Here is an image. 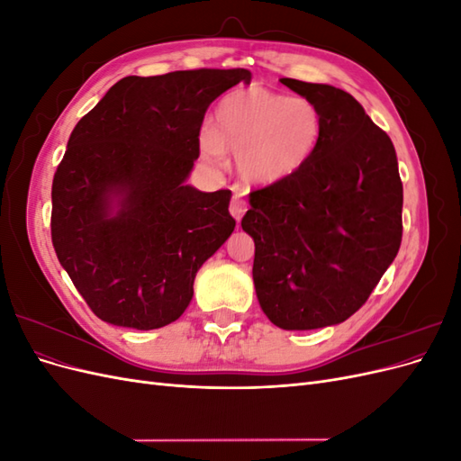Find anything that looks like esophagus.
Instances as JSON below:
<instances>
[{"label":"esophagus","instance_id":"1","mask_svg":"<svg viewBox=\"0 0 461 461\" xmlns=\"http://www.w3.org/2000/svg\"><path fill=\"white\" fill-rule=\"evenodd\" d=\"M230 213H232V217H234L236 221H240L242 215L246 213V202L242 200L240 194H239V196H234V198L230 200Z\"/></svg>","mask_w":461,"mask_h":461}]
</instances>
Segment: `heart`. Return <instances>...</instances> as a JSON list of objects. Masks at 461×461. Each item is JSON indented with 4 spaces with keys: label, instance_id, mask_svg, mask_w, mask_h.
<instances>
[{
    "label": "heart",
    "instance_id": "obj_1",
    "mask_svg": "<svg viewBox=\"0 0 461 461\" xmlns=\"http://www.w3.org/2000/svg\"><path fill=\"white\" fill-rule=\"evenodd\" d=\"M321 136L323 117L308 97L254 86L222 97L213 129L205 127L200 134V151L207 161L219 163L230 149L246 180L269 185L300 171Z\"/></svg>",
    "mask_w": 461,
    "mask_h": 461
}]
</instances>
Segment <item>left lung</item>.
Masks as SVG:
<instances>
[{"mask_svg": "<svg viewBox=\"0 0 461 461\" xmlns=\"http://www.w3.org/2000/svg\"><path fill=\"white\" fill-rule=\"evenodd\" d=\"M281 82L319 107L323 136L300 171L249 194L242 229L261 310L308 330L342 323L379 285L400 249L403 188L393 140L350 94Z\"/></svg>", "mask_w": 461, "mask_h": 461, "instance_id": "1", "label": "left lung"}]
</instances>
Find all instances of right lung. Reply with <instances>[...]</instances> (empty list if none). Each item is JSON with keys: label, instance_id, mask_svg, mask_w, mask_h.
I'll use <instances>...</instances> for the list:
<instances>
[{"label": "right lung", "instance_id": "1", "mask_svg": "<svg viewBox=\"0 0 461 461\" xmlns=\"http://www.w3.org/2000/svg\"><path fill=\"white\" fill-rule=\"evenodd\" d=\"M249 78L246 68L124 77L77 122L51 185V242L102 321L149 330L188 308L198 269L236 221L230 190L185 180L209 104Z\"/></svg>", "mask_w": 461, "mask_h": 461}]
</instances>
